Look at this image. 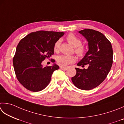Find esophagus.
Here are the masks:
<instances>
[{
	"instance_id": "34e87169",
	"label": "esophagus",
	"mask_w": 124,
	"mask_h": 124,
	"mask_svg": "<svg viewBox=\"0 0 124 124\" xmlns=\"http://www.w3.org/2000/svg\"><path fill=\"white\" fill-rule=\"evenodd\" d=\"M60 69L63 70H67L68 68H67V67H64L61 66V67H60Z\"/></svg>"
}]
</instances>
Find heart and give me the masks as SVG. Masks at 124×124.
I'll use <instances>...</instances> for the list:
<instances>
[{"label": "heart", "instance_id": "1", "mask_svg": "<svg viewBox=\"0 0 124 124\" xmlns=\"http://www.w3.org/2000/svg\"><path fill=\"white\" fill-rule=\"evenodd\" d=\"M67 40L70 44H71L74 47H75V52L79 56H83L85 48L83 46L81 45L82 41L78 38L75 36L72 33H70L68 35ZM61 44V40H58L55 43L54 45V50L57 52L59 50ZM76 57L74 56H68L64 55H59L56 57L57 63L61 66H67L69 64L73 63L76 61Z\"/></svg>", "mask_w": 124, "mask_h": 124}]
</instances>
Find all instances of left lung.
Segmentation results:
<instances>
[{
	"label": "left lung",
	"instance_id": "1",
	"mask_svg": "<svg viewBox=\"0 0 124 124\" xmlns=\"http://www.w3.org/2000/svg\"><path fill=\"white\" fill-rule=\"evenodd\" d=\"M78 33L88 41L89 50L77 65L88 64V68H75L76 74L71 80L77 88L89 90L102 83L110 72L113 63L112 47L105 35L98 31L85 29Z\"/></svg>",
	"mask_w": 124,
	"mask_h": 124
}]
</instances>
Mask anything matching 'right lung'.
<instances>
[{
	"instance_id": "obj_1",
	"label": "right lung",
	"mask_w": 124,
	"mask_h": 124,
	"mask_svg": "<svg viewBox=\"0 0 124 124\" xmlns=\"http://www.w3.org/2000/svg\"><path fill=\"white\" fill-rule=\"evenodd\" d=\"M63 32L40 31L29 34L20 41L13 64L18 81L28 90L38 92L47 86L52 75L59 67L54 64L44 67L41 63L54 54L55 42ZM55 62L54 60H52Z\"/></svg>"
}]
</instances>
